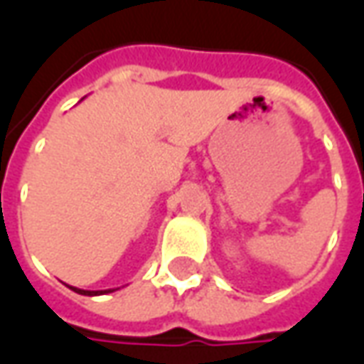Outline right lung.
<instances>
[{
  "label": "right lung",
  "mask_w": 364,
  "mask_h": 364,
  "mask_svg": "<svg viewBox=\"0 0 364 364\" xmlns=\"http://www.w3.org/2000/svg\"><path fill=\"white\" fill-rule=\"evenodd\" d=\"M70 289L77 292V294H83V296H99V294H109V292H114V290H83V289H75V287H70Z\"/></svg>",
  "instance_id": "obj_1"
}]
</instances>
